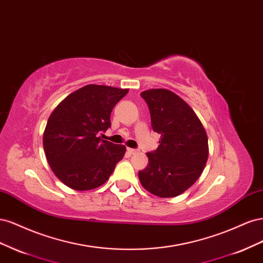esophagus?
<instances>
[{"instance_id":"obj_1","label":"esophagus","mask_w":263,"mask_h":263,"mask_svg":"<svg viewBox=\"0 0 263 263\" xmlns=\"http://www.w3.org/2000/svg\"><path fill=\"white\" fill-rule=\"evenodd\" d=\"M127 153H128L129 155H135L138 153L137 149H133V148H127Z\"/></svg>"}]
</instances>
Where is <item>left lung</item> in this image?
<instances>
[{
    "instance_id": "8db88e82",
    "label": "left lung",
    "mask_w": 263,
    "mask_h": 263,
    "mask_svg": "<svg viewBox=\"0 0 263 263\" xmlns=\"http://www.w3.org/2000/svg\"><path fill=\"white\" fill-rule=\"evenodd\" d=\"M150 110L153 129L160 134L157 150L148 153V165L138 172L148 192L174 197L192 186L209 158V139L203 124L185 101L166 89L140 93Z\"/></svg>"
}]
</instances>
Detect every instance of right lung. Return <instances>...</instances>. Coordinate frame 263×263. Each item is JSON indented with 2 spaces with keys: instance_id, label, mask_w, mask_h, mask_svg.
Wrapping results in <instances>:
<instances>
[{
  "instance_id": "right-lung-1",
  "label": "right lung",
  "mask_w": 263,
  "mask_h": 263,
  "mask_svg": "<svg viewBox=\"0 0 263 263\" xmlns=\"http://www.w3.org/2000/svg\"><path fill=\"white\" fill-rule=\"evenodd\" d=\"M128 89L89 84L62 100L50 114L43 145L52 172L76 191L97 189L108 180L125 153L124 145L103 140L110 113Z\"/></svg>"
}]
</instances>
